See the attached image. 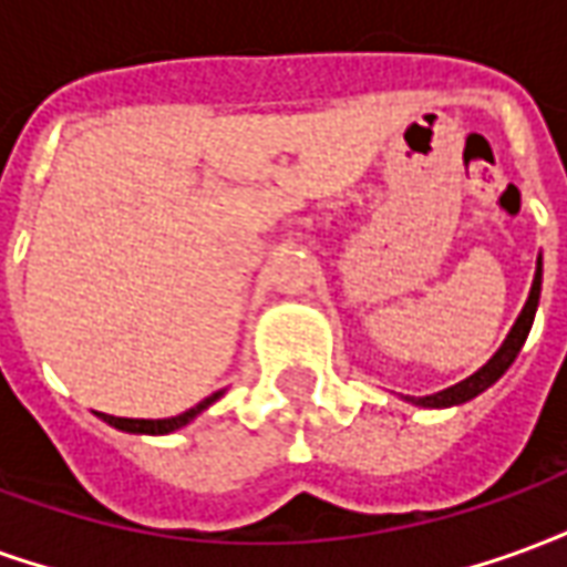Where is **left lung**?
Masks as SVG:
<instances>
[{
	"mask_svg": "<svg viewBox=\"0 0 567 567\" xmlns=\"http://www.w3.org/2000/svg\"><path fill=\"white\" fill-rule=\"evenodd\" d=\"M540 276H544V270H540V258H537L535 279H532V291H528V300H525L523 312H519V319H516V324H513L511 333H507V340L501 343L498 352L488 358L483 368L476 370V373H471L467 380L455 382L450 389H443V392L425 394V398H404V401L419 406H455L464 404V401H471V398H476L480 392H486L488 385H495V382L507 373V368H511L513 361H516V355H519V349H523L525 343V337L532 331L537 300H540Z\"/></svg>",
	"mask_w": 567,
	"mask_h": 567,
	"instance_id": "obj_1",
	"label": "left lung"
}]
</instances>
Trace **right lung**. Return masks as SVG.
Wrapping results in <instances>:
<instances>
[{
  "mask_svg": "<svg viewBox=\"0 0 567 567\" xmlns=\"http://www.w3.org/2000/svg\"><path fill=\"white\" fill-rule=\"evenodd\" d=\"M221 394L224 392L209 394L206 401H199L197 406H190V410H185V413H178V416L173 419H124V416H109V413H96V416L103 419V422H109L112 427H117V431H127V434H173V431H178V427H185L187 422H194V419H197L206 406L215 404Z\"/></svg>",
  "mask_w": 567,
  "mask_h": 567,
  "instance_id": "right-lung-1",
  "label": "right lung"
}]
</instances>
